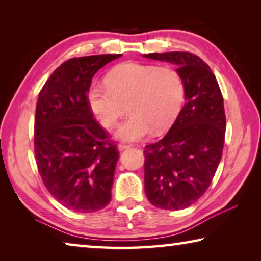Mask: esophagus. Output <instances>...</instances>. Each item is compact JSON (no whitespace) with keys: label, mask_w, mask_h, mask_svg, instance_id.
<instances>
[{"label":"esophagus","mask_w":261,"mask_h":261,"mask_svg":"<svg viewBox=\"0 0 261 261\" xmlns=\"http://www.w3.org/2000/svg\"><path fill=\"white\" fill-rule=\"evenodd\" d=\"M131 147V145H126V144H118L117 145V148H118V151H125V149H127V148H130Z\"/></svg>","instance_id":"1"}]
</instances>
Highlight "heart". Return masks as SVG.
<instances>
[{
	"label": "heart",
	"instance_id": "1",
	"mask_svg": "<svg viewBox=\"0 0 261 261\" xmlns=\"http://www.w3.org/2000/svg\"><path fill=\"white\" fill-rule=\"evenodd\" d=\"M106 84H94L87 92V102L100 123L116 124L125 105L130 115L114 132L116 139L137 141L167 129L177 116L183 100V82L171 67L125 62L114 67Z\"/></svg>",
	"mask_w": 261,
	"mask_h": 261
}]
</instances>
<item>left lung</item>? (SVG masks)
<instances>
[{
  "label": "left lung",
  "instance_id": "1",
  "mask_svg": "<svg viewBox=\"0 0 261 261\" xmlns=\"http://www.w3.org/2000/svg\"><path fill=\"white\" fill-rule=\"evenodd\" d=\"M143 56L176 65L185 99L168 134L144 151L145 193L159 208L184 210L206 192L222 156L226 134L223 98L211 68L192 53Z\"/></svg>",
  "mask_w": 261,
  "mask_h": 261
}]
</instances>
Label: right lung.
I'll return each instance as SVG.
<instances>
[{
    "label": "right lung",
    "instance_id": "obj_1",
    "mask_svg": "<svg viewBox=\"0 0 261 261\" xmlns=\"http://www.w3.org/2000/svg\"><path fill=\"white\" fill-rule=\"evenodd\" d=\"M122 54L71 59L48 78L38 96L34 152L43 184L60 204L78 213L112 199L118 151L87 102L92 78Z\"/></svg>",
    "mask_w": 261,
    "mask_h": 261
}]
</instances>
